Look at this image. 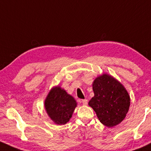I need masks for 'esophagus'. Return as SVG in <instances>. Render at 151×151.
<instances>
[{"label":"esophagus","mask_w":151,"mask_h":151,"mask_svg":"<svg viewBox=\"0 0 151 151\" xmlns=\"http://www.w3.org/2000/svg\"><path fill=\"white\" fill-rule=\"evenodd\" d=\"M82 104H83L84 105H87V103H88V102H87V100H86V99H84V100H82Z\"/></svg>","instance_id":"obj_1"}]
</instances>
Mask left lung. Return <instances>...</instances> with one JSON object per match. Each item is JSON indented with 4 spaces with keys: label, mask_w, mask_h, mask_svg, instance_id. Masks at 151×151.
Returning <instances> with one entry per match:
<instances>
[{
    "label": "left lung",
    "mask_w": 151,
    "mask_h": 151,
    "mask_svg": "<svg viewBox=\"0 0 151 151\" xmlns=\"http://www.w3.org/2000/svg\"><path fill=\"white\" fill-rule=\"evenodd\" d=\"M92 89L94 96L89 105L95 111L100 121L109 127L120 123L130 104V96L122 84L105 74L96 78Z\"/></svg>",
    "instance_id": "8db88e82"
}]
</instances>
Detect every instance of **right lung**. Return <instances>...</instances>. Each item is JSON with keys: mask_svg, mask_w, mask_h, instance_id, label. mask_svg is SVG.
Wrapping results in <instances>:
<instances>
[{"mask_svg": "<svg viewBox=\"0 0 151 151\" xmlns=\"http://www.w3.org/2000/svg\"><path fill=\"white\" fill-rule=\"evenodd\" d=\"M76 107L77 102L74 97L59 87L51 89L45 100L46 112L58 125L67 123Z\"/></svg>", "mask_w": 151, "mask_h": 151, "instance_id": "add662e5", "label": "right lung"}]
</instances>
